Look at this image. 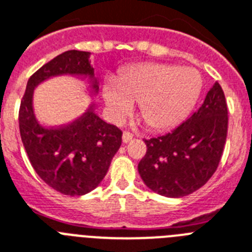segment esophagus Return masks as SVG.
<instances>
[{
    "mask_svg": "<svg viewBox=\"0 0 252 252\" xmlns=\"http://www.w3.org/2000/svg\"><path fill=\"white\" fill-rule=\"evenodd\" d=\"M133 139V134L130 132H124L123 133V142L124 143H126V142H130V141H132Z\"/></svg>",
    "mask_w": 252,
    "mask_h": 252,
    "instance_id": "1",
    "label": "esophagus"
}]
</instances>
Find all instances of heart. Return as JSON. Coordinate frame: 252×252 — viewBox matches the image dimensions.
I'll return each mask as SVG.
<instances>
[{"instance_id":"heart-1","label":"heart","mask_w":252,"mask_h":252,"mask_svg":"<svg viewBox=\"0 0 252 252\" xmlns=\"http://www.w3.org/2000/svg\"><path fill=\"white\" fill-rule=\"evenodd\" d=\"M201 88V75L193 67L147 63L123 70L119 80H105L102 97L115 122L126 119L136 101L151 129L168 130L191 113Z\"/></svg>"}]
</instances>
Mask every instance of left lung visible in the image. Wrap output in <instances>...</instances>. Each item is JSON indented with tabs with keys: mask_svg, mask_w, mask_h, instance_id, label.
Segmentation results:
<instances>
[{
	"mask_svg": "<svg viewBox=\"0 0 252 252\" xmlns=\"http://www.w3.org/2000/svg\"><path fill=\"white\" fill-rule=\"evenodd\" d=\"M228 107L215 83L201 107L172 133L145 139L147 151L138 164L145 185L166 197L197 191L217 170L227 139Z\"/></svg>",
	"mask_w": 252,
	"mask_h": 252,
	"instance_id": "1",
	"label": "left lung"
}]
</instances>
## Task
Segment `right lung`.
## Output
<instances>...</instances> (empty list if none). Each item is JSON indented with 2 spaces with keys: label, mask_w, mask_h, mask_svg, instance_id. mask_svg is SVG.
<instances>
[{
  "label": "right lung",
  "mask_w": 252,
  "mask_h": 252,
  "mask_svg": "<svg viewBox=\"0 0 252 252\" xmlns=\"http://www.w3.org/2000/svg\"><path fill=\"white\" fill-rule=\"evenodd\" d=\"M90 55L66 51L39 67L29 78L19 109L20 137L32 166L44 183L67 196H82L100 185L122 145L123 132L103 122L94 106L67 126L47 128L35 119L32 100L37 84L61 74L90 77L97 94L98 83Z\"/></svg>",
  "instance_id": "obj_1"
}]
</instances>
